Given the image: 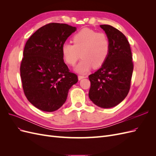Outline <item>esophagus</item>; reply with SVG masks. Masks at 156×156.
I'll return each mask as SVG.
<instances>
[{
  "mask_svg": "<svg viewBox=\"0 0 156 156\" xmlns=\"http://www.w3.org/2000/svg\"><path fill=\"white\" fill-rule=\"evenodd\" d=\"M84 77H85V76H84V75H79V76H78L79 80H81L82 79H83V78H84Z\"/></svg>",
  "mask_w": 156,
  "mask_h": 156,
  "instance_id": "esophagus-1",
  "label": "esophagus"
}]
</instances>
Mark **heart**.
Segmentation results:
<instances>
[{"label":"heart","instance_id":"obj_1","mask_svg":"<svg viewBox=\"0 0 156 156\" xmlns=\"http://www.w3.org/2000/svg\"><path fill=\"white\" fill-rule=\"evenodd\" d=\"M72 42L62 45V55L65 62L73 66L80 58L81 60L75 68L80 73H85L92 66L101 67L105 62L110 53L109 38L103 32L83 29L72 37Z\"/></svg>","mask_w":156,"mask_h":156}]
</instances>
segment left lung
I'll use <instances>...</instances> for the list:
<instances>
[{"label":"left lung","instance_id":"left-lung-1","mask_svg":"<svg viewBox=\"0 0 156 156\" xmlns=\"http://www.w3.org/2000/svg\"><path fill=\"white\" fill-rule=\"evenodd\" d=\"M100 27L109 38L110 53L101 68L88 76V96L97 106L111 108L123 101L129 91L133 62L129 43L123 33L108 25Z\"/></svg>","mask_w":156,"mask_h":156}]
</instances>
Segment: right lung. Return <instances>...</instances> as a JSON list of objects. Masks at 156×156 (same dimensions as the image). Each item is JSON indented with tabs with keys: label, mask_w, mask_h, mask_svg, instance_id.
Masks as SVG:
<instances>
[{
	"label": "right lung",
	"mask_w": 156,
	"mask_h": 156,
	"mask_svg": "<svg viewBox=\"0 0 156 156\" xmlns=\"http://www.w3.org/2000/svg\"><path fill=\"white\" fill-rule=\"evenodd\" d=\"M76 28L51 23L37 30L26 42L20 65L22 87L27 100L40 110L56 111L78 81L64 62L62 45Z\"/></svg>",
	"instance_id": "1"
}]
</instances>
